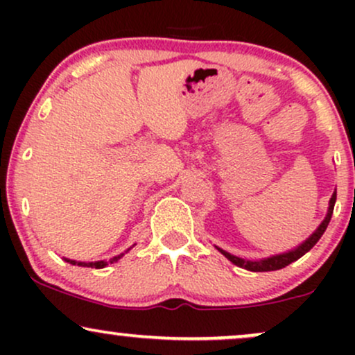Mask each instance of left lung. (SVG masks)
<instances>
[{
    "mask_svg": "<svg viewBox=\"0 0 355 355\" xmlns=\"http://www.w3.org/2000/svg\"><path fill=\"white\" fill-rule=\"evenodd\" d=\"M336 198H337V190L334 191L331 200H329L327 215H325V218L322 220L320 225L317 227L315 232H313L311 237H309L307 240H304L300 245L292 248V250L284 252V254H277V255L267 257V259H260V260L240 259V257L232 255V254H229V252L222 250V248H218V247H217V250L222 252V254L225 255L232 263H235L237 267L245 268V270H250V272H270V270H279V268L287 267L288 263L295 262L297 259H300V257L307 254V252L311 250V248L315 245L317 242H319V239L322 237V235H324V232H325V229H327L329 222H331V218H332V211H334V205H336Z\"/></svg>",
    "mask_w": 355,
    "mask_h": 355,
    "instance_id": "left-lung-1",
    "label": "left lung"
}]
</instances>
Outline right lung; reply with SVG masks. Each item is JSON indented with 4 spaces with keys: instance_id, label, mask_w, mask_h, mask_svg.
<instances>
[{
    "instance_id": "right-lung-1",
    "label": "right lung",
    "mask_w": 355,
    "mask_h": 355,
    "mask_svg": "<svg viewBox=\"0 0 355 355\" xmlns=\"http://www.w3.org/2000/svg\"><path fill=\"white\" fill-rule=\"evenodd\" d=\"M132 248V247H130ZM128 248V250H130ZM126 250V252H128ZM125 254H120V255H115V257H112V259L110 260H98V262H76V260H70V259H64L67 260L68 263H71V266H80V267H92V268H103V267H107V266H110V263H115V262H118V260L121 259V257H123Z\"/></svg>"
}]
</instances>
